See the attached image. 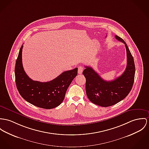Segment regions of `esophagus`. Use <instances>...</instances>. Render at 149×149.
Returning a JSON list of instances; mask_svg holds the SVG:
<instances>
[{"label": "esophagus", "instance_id": "34e87169", "mask_svg": "<svg viewBox=\"0 0 149 149\" xmlns=\"http://www.w3.org/2000/svg\"><path fill=\"white\" fill-rule=\"evenodd\" d=\"M83 70H84V68H83V67H82V66H79L78 67V74H81L82 73V72H83Z\"/></svg>", "mask_w": 149, "mask_h": 149}]
</instances>
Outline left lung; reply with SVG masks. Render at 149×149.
Masks as SVG:
<instances>
[{"instance_id":"8db88e82","label":"left lung","mask_w":149,"mask_h":149,"mask_svg":"<svg viewBox=\"0 0 149 149\" xmlns=\"http://www.w3.org/2000/svg\"><path fill=\"white\" fill-rule=\"evenodd\" d=\"M115 38L126 47L127 65L123 74L113 80L103 79L91 67L85 66L83 74L86 78V91L88 99L97 105L107 107L125 98L131 91L134 80L135 65L133 57L126 42L121 37Z\"/></svg>"}]
</instances>
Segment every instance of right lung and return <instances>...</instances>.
Returning a JSON list of instances; mask_svg holds the SVG:
<instances>
[{"label": "right lung", "mask_w": 149, "mask_h": 149, "mask_svg": "<svg viewBox=\"0 0 149 149\" xmlns=\"http://www.w3.org/2000/svg\"><path fill=\"white\" fill-rule=\"evenodd\" d=\"M23 47L22 45L20 49L15 68L18 91L24 100L37 107L47 109L57 107L63 101L69 86L78 74V68L64 71L50 81L33 80L23 68Z\"/></svg>", "instance_id": "right-lung-1"}]
</instances>
